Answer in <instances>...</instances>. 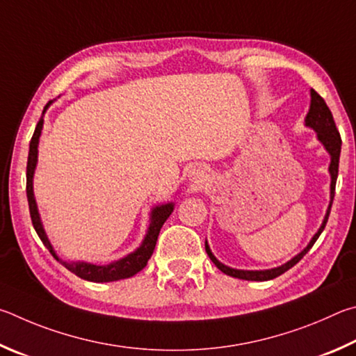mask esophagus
<instances>
[{
	"mask_svg": "<svg viewBox=\"0 0 356 356\" xmlns=\"http://www.w3.org/2000/svg\"><path fill=\"white\" fill-rule=\"evenodd\" d=\"M189 179H191V184L194 186L195 189H200V188H203V184L207 183V175H204L202 168L194 167L189 173Z\"/></svg>",
	"mask_w": 356,
	"mask_h": 356,
	"instance_id": "1",
	"label": "esophagus"
}]
</instances>
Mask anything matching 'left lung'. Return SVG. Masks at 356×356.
<instances>
[{"label": "left lung", "mask_w": 356, "mask_h": 356, "mask_svg": "<svg viewBox=\"0 0 356 356\" xmlns=\"http://www.w3.org/2000/svg\"><path fill=\"white\" fill-rule=\"evenodd\" d=\"M305 124L309 128H313L317 134V139L322 143L323 147L330 154V167H328V172H330V177H332V184H330V204H328V209H327V214L323 217V222L321 228L317 229V233L313 236V239L309 241V244L307 245V248H303V250L297 254V257L292 258L288 263L275 267V269H269V270H239V269H233V267H228L225 264H222L219 259H217L213 252H211V248L208 245V241L204 242V248H207V253L208 257L211 258V261L217 266V269L222 270L223 273H227L229 277H234V278H241V280H248V282H267V280H273L282 275L286 270H289L291 267H294L298 261H300L305 254L309 252V248L314 245V242L319 239L321 233L323 232V228L327 225V220H328V216H330V209H332V204H333V198H334V188H336V179H338V168H339V154H341V136H339V131L336 128V123L333 120V114L332 111L328 109V106L325 103V99H323L319 93H317L314 89H311V104H309V111L307 117H305Z\"/></svg>", "instance_id": "obj_1"}]
</instances>
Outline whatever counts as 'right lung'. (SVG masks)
<instances>
[{"instance_id":"right-lung-1","label":"right lung","mask_w":356,"mask_h":356,"mask_svg":"<svg viewBox=\"0 0 356 356\" xmlns=\"http://www.w3.org/2000/svg\"><path fill=\"white\" fill-rule=\"evenodd\" d=\"M49 104H51V102L45 106L43 114H45V111L48 109ZM42 128H43V115L40 117V120L37 122L33 139H31V142H29V154H28V165H26V195H28V203H29L31 220H33L35 233L39 234V238L43 242V245L48 248L49 253H51L62 266H65L68 270L74 273V275L83 278V280H87V282L108 283V282H117V280H123V278H129V277L136 275L137 272H140L143 267L147 266L148 259L152 258L161 228L173 211V203L161 204V207H156L152 209V214H149L148 232L145 234V238H143L140 247L137 248L136 252L127 254L124 258L114 261V263L106 264V266L84 263V261H78V263H68V261H62L58 254H56L53 245L49 244V241L45 234V229H43L39 211H37L34 191H33V178H34V170L37 165V153H39L37 152V147H39Z\"/></svg>"}]
</instances>
